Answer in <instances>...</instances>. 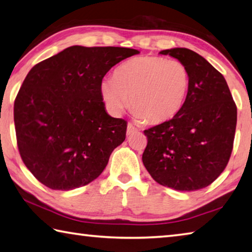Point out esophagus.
Instances as JSON below:
<instances>
[{
  "instance_id": "34e87169",
  "label": "esophagus",
  "mask_w": 252,
  "mask_h": 252,
  "mask_svg": "<svg viewBox=\"0 0 252 252\" xmlns=\"http://www.w3.org/2000/svg\"><path fill=\"white\" fill-rule=\"evenodd\" d=\"M136 132H138V129H136L134 126H132L131 123H129L126 127V135H131L133 133H136Z\"/></svg>"
}]
</instances>
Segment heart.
<instances>
[{"label": "heart", "instance_id": "b5f03b06", "mask_svg": "<svg viewBox=\"0 0 252 252\" xmlns=\"http://www.w3.org/2000/svg\"><path fill=\"white\" fill-rule=\"evenodd\" d=\"M189 87V69L182 62L140 56L121 63L113 79L102 80L100 90L112 113L120 114L132 103L136 121L157 125L182 110Z\"/></svg>", "mask_w": 252, "mask_h": 252}]
</instances>
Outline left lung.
<instances>
[{
  "instance_id": "obj_1",
  "label": "left lung",
  "mask_w": 252,
  "mask_h": 252,
  "mask_svg": "<svg viewBox=\"0 0 252 252\" xmlns=\"http://www.w3.org/2000/svg\"><path fill=\"white\" fill-rule=\"evenodd\" d=\"M189 69L184 107L171 120L144 131L142 161L155 182L176 190H197L220 175L234 145L237 107L223 76L187 48L159 52Z\"/></svg>"
}]
</instances>
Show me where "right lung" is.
Here are the masks:
<instances>
[{
	"label": "right lung",
	"instance_id": "1",
	"mask_svg": "<svg viewBox=\"0 0 252 252\" xmlns=\"http://www.w3.org/2000/svg\"><path fill=\"white\" fill-rule=\"evenodd\" d=\"M136 54L71 46L27 74L14 101L17 146L26 167L48 189L89 184L126 140V121L107 113L100 87L114 65Z\"/></svg>",
	"mask_w": 252,
	"mask_h": 252
}]
</instances>
